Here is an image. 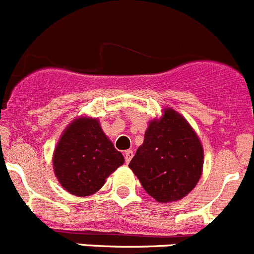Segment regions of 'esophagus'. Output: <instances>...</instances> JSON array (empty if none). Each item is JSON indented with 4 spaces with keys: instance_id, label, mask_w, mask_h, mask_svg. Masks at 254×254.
Listing matches in <instances>:
<instances>
[{
    "instance_id": "esophagus-1",
    "label": "esophagus",
    "mask_w": 254,
    "mask_h": 254,
    "mask_svg": "<svg viewBox=\"0 0 254 254\" xmlns=\"http://www.w3.org/2000/svg\"><path fill=\"white\" fill-rule=\"evenodd\" d=\"M133 158V150H126V152H125V160H126V163L128 164V163L130 162V159H132Z\"/></svg>"
}]
</instances>
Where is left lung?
<instances>
[{
    "label": "left lung",
    "instance_id": "1",
    "mask_svg": "<svg viewBox=\"0 0 254 254\" xmlns=\"http://www.w3.org/2000/svg\"><path fill=\"white\" fill-rule=\"evenodd\" d=\"M204 149L189 122L173 109H164L159 120L149 122L143 144L129 168L143 189L158 202L187 196L202 174Z\"/></svg>",
    "mask_w": 254,
    "mask_h": 254
}]
</instances>
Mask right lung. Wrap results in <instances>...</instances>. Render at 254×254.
<instances>
[{"mask_svg":"<svg viewBox=\"0 0 254 254\" xmlns=\"http://www.w3.org/2000/svg\"><path fill=\"white\" fill-rule=\"evenodd\" d=\"M125 163L97 119L79 117L63 132L53 155L58 182L75 196H89L104 187Z\"/></svg>","mask_w":254,"mask_h":254,"instance_id":"obj_1","label":"right lung"}]
</instances>
